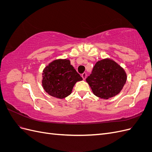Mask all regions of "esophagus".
I'll list each match as a JSON object with an SVG mask.
<instances>
[{"label":"esophagus","mask_w":152,"mask_h":152,"mask_svg":"<svg viewBox=\"0 0 152 152\" xmlns=\"http://www.w3.org/2000/svg\"><path fill=\"white\" fill-rule=\"evenodd\" d=\"M86 77H87V74H86V72H84V73H83L82 74V77L83 78V79L84 80H85L86 79Z\"/></svg>","instance_id":"esophagus-1"}]
</instances>
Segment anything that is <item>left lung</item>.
I'll return each mask as SVG.
<instances>
[{
	"mask_svg": "<svg viewBox=\"0 0 152 152\" xmlns=\"http://www.w3.org/2000/svg\"><path fill=\"white\" fill-rule=\"evenodd\" d=\"M127 80L126 73L117 63L110 59L98 61L86 81L96 96L108 99L118 94Z\"/></svg>",
	"mask_w": 152,
	"mask_h": 152,
	"instance_id": "8db88e82",
	"label": "left lung"
}]
</instances>
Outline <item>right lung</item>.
I'll use <instances>...</instances> for the list:
<instances>
[{
	"mask_svg": "<svg viewBox=\"0 0 152 152\" xmlns=\"http://www.w3.org/2000/svg\"><path fill=\"white\" fill-rule=\"evenodd\" d=\"M42 86L49 95L63 99L72 93L75 83L82 78L68 59H58L44 68Z\"/></svg>",
	"mask_w": 152,
	"mask_h": 152,
	"instance_id": "1",
	"label": "right lung"
}]
</instances>
